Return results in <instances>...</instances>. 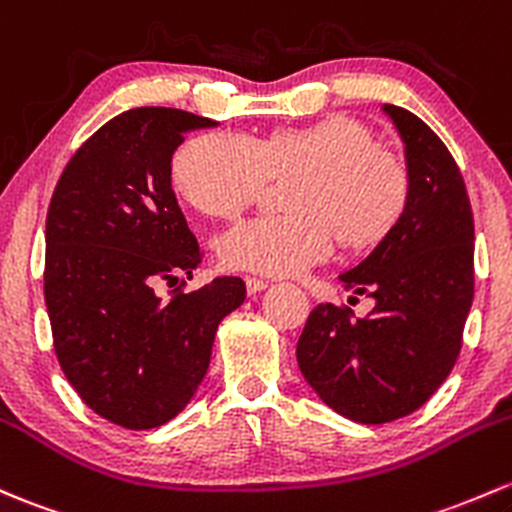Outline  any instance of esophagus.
I'll list each match as a JSON object with an SVG mask.
<instances>
[{
    "label": "esophagus",
    "mask_w": 512,
    "mask_h": 512,
    "mask_svg": "<svg viewBox=\"0 0 512 512\" xmlns=\"http://www.w3.org/2000/svg\"><path fill=\"white\" fill-rule=\"evenodd\" d=\"M245 287H247V294H257L262 292V289H267V282L257 277H245Z\"/></svg>",
    "instance_id": "34e87169"
}]
</instances>
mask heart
Wrapping results in <instances>:
<instances>
[{"label":"heart","mask_w":512,"mask_h":512,"mask_svg":"<svg viewBox=\"0 0 512 512\" xmlns=\"http://www.w3.org/2000/svg\"><path fill=\"white\" fill-rule=\"evenodd\" d=\"M289 213H265L233 225L218 240L225 267L299 274L321 265L336 240L370 247L400 225L412 198L410 164L348 117L274 129L255 139L206 132L176 149L171 176L181 196L211 218L250 206L272 176L294 174Z\"/></svg>","instance_id":"heart-1"}]
</instances>
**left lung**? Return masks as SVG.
I'll return each instance as SVG.
<instances>
[{
  "label": "left lung",
  "instance_id": "obj_1",
  "mask_svg": "<svg viewBox=\"0 0 512 512\" xmlns=\"http://www.w3.org/2000/svg\"><path fill=\"white\" fill-rule=\"evenodd\" d=\"M405 142L412 198L400 225L351 272L348 292L375 306L355 319L346 304H319L297 360L331 410L385 424L419 410L454 368L473 301V213L464 176L417 115L385 105Z\"/></svg>",
  "mask_w": 512,
  "mask_h": 512
}]
</instances>
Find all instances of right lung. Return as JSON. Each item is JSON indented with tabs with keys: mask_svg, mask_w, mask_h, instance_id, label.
<instances>
[{
	"mask_svg": "<svg viewBox=\"0 0 512 512\" xmlns=\"http://www.w3.org/2000/svg\"><path fill=\"white\" fill-rule=\"evenodd\" d=\"M208 117L134 107L90 134L46 215L43 297L58 365L80 400L125 429L161 427L201 385L215 328L245 301L240 277L198 289L203 250L171 188V157ZM159 283H176L158 297Z\"/></svg>",
	"mask_w": 512,
	"mask_h": 512,
	"instance_id": "right-lung-1",
	"label": "right lung"
}]
</instances>
